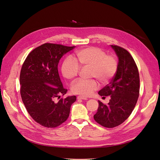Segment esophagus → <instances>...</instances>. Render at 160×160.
<instances>
[{"instance_id":"34e87169","label":"esophagus","mask_w":160,"mask_h":160,"mask_svg":"<svg viewBox=\"0 0 160 160\" xmlns=\"http://www.w3.org/2000/svg\"><path fill=\"white\" fill-rule=\"evenodd\" d=\"M78 99H82V100H87L88 99L87 97H84L82 96H78Z\"/></svg>"}]
</instances>
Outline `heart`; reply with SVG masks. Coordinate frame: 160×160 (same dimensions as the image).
Segmentation results:
<instances>
[{
	"label": "heart",
	"instance_id": "1",
	"mask_svg": "<svg viewBox=\"0 0 160 160\" xmlns=\"http://www.w3.org/2000/svg\"><path fill=\"white\" fill-rule=\"evenodd\" d=\"M76 61L67 58L62 65L61 72L67 79H74L79 74L80 67L90 68V77L99 80L102 84H108L115 76L118 69V61L113 54H106L102 49L89 47L76 52ZM99 85L94 80H78L73 83V93L82 97L91 95L97 90Z\"/></svg>",
	"mask_w": 160,
	"mask_h": 160
}]
</instances>
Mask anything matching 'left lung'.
Instances as JSON below:
<instances>
[{
    "instance_id": "left-lung-1",
    "label": "left lung",
    "mask_w": 160,
    "mask_h": 160,
    "mask_svg": "<svg viewBox=\"0 0 160 160\" xmlns=\"http://www.w3.org/2000/svg\"><path fill=\"white\" fill-rule=\"evenodd\" d=\"M118 58V69L114 78L99 92L101 96H111L108 104L99 102L94 120L100 125L113 128L122 124L131 114L140 92L138 69L131 54L125 48L112 45Z\"/></svg>"
}]
</instances>
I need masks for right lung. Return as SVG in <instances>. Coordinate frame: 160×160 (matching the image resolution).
<instances>
[{"instance_id": "1", "label": "right lung", "mask_w": 160, "mask_h": 160, "mask_svg": "<svg viewBox=\"0 0 160 160\" xmlns=\"http://www.w3.org/2000/svg\"><path fill=\"white\" fill-rule=\"evenodd\" d=\"M74 47L44 43L33 49L22 65L20 74L22 102L32 119L45 128L62 124L76 101L75 95L55 101L67 92L58 73L59 59Z\"/></svg>"}]
</instances>
